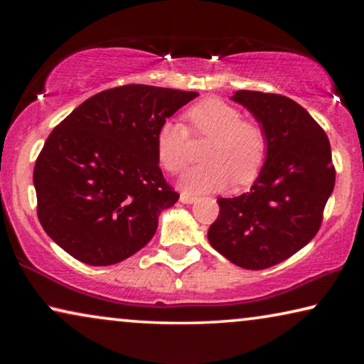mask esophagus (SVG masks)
<instances>
[{
  "label": "esophagus",
  "instance_id": "34e87169",
  "mask_svg": "<svg viewBox=\"0 0 364 364\" xmlns=\"http://www.w3.org/2000/svg\"><path fill=\"white\" fill-rule=\"evenodd\" d=\"M180 200L183 202V204H193V202L197 200V197L193 196V194H188V193H181Z\"/></svg>",
  "mask_w": 364,
  "mask_h": 364
}]
</instances>
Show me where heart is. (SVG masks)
<instances>
[{
    "label": "heart",
    "mask_w": 364,
    "mask_h": 364,
    "mask_svg": "<svg viewBox=\"0 0 364 364\" xmlns=\"http://www.w3.org/2000/svg\"><path fill=\"white\" fill-rule=\"evenodd\" d=\"M196 136H210L204 152L205 164L184 171L180 184L191 193L225 189L236 181L245 186L257 180L268 152V139L257 122L218 97H208L186 112ZM159 162L171 173L189 160V132L180 122L165 120L156 134Z\"/></svg>",
    "instance_id": "b5f03b06"
}]
</instances>
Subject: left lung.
Here are the masks:
<instances>
[{
  "mask_svg": "<svg viewBox=\"0 0 364 364\" xmlns=\"http://www.w3.org/2000/svg\"><path fill=\"white\" fill-rule=\"evenodd\" d=\"M260 123L268 139L263 168L249 193L220 197L208 242L231 263L264 269L311 241L334 191L329 139L306 110L281 95L241 90L231 96Z\"/></svg>",
  "mask_w": 364,
  "mask_h": 364,
  "instance_id": "8db88e82",
  "label": "left lung"
}]
</instances>
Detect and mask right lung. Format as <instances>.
Segmentation results:
<instances>
[{"label": "right lung", "mask_w": 364, "mask_h": 364, "mask_svg": "<svg viewBox=\"0 0 364 364\" xmlns=\"http://www.w3.org/2000/svg\"><path fill=\"white\" fill-rule=\"evenodd\" d=\"M196 91L125 85L80 104L49 134L36 159L38 220L49 237L93 267L123 262L175 205L159 167L156 134Z\"/></svg>", "instance_id": "right-lung-1"}]
</instances>
